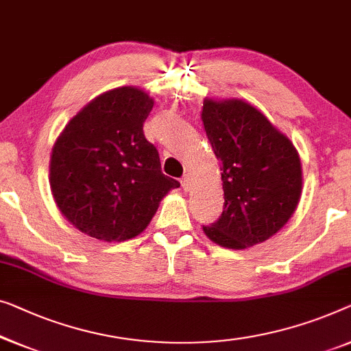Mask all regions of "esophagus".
I'll use <instances>...</instances> for the list:
<instances>
[{
  "mask_svg": "<svg viewBox=\"0 0 351 351\" xmlns=\"http://www.w3.org/2000/svg\"><path fill=\"white\" fill-rule=\"evenodd\" d=\"M180 182H182V188H184L185 191L190 190V188H191V179H190V176L185 174L184 177H182Z\"/></svg>",
  "mask_w": 351,
  "mask_h": 351,
  "instance_id": "34e87169",
  "label": "esophagus"
}]
</instances>
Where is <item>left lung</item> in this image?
<instances>
[{
    "mask_svg": "<svg viewBox=\"0 0 351 351\" xmlns=\"http://www.w3.org/2000/svg\"><path fill=\"white\" fill-rule=\"evenodd\" d=\"M201 119L220 161L225 193L220 218L202 230L232 250L267 241L301 199L302 169L293 142L242 99L206 98Z\"/></svg>",
    "mask_w": 351,
    "mask_h": 351,
    "instance_id": "obj_1",
    "label": "left lung"
}]
</instances>
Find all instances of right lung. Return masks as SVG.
<instances>
[{"label": "right lung", "instance_id": "1", "mask_svg": "<svg viewBox=\"0 0 351 351\" xmlns=\"http://www.w3.org/2000/svg\"><path fill=\"white\" fill-rule=\"evenodd\" d=\"M154 99L120 87L96 96L53 144L50 188L66 220L104 242L133 239L149 226L176 179L161 172L158 150L144 136Z\"/></svg>", "mask_w": 351, "mask_h": 351}]
</instances>
